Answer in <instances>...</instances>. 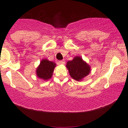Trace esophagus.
Here are the masks:
<instances>
[{
  "label": "esophagus",
  "instance_id": "1",
  "mask_svg": "<svg viewBox=\"0 0 128 128\" xmlns=\"http://www.w3.org/2000/svg\"><path fill=\"white\" fill-rule=\"evenodd\" d=\"M64 63H65L64 60H59L58 61V64H64Z\"/></svg>",
  "mask_w": 128,
  "mask_h": 128
}]
</instances>
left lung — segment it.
Wrapping results in <instances>:
<instances>
[{"instance_id": "1", "label": "left lung", "mask_w": 128, "mask_h": 128, "mask_svg": "<svg viewBox=\"0 0 128 128\" xmlns=\"http://www.w3.org/2000/svg\"><path fill=\"white\" fill-rule=\"evenodd\" d=\"M66 68L73 79L79 81L89 74L90 68L81 58L76 56L72 60L67 62Z\"/></svg>"}]
</instances>
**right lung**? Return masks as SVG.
Instances as JSON below:
<instances>
[{"mask_svg": "<svg viewBox=\"0 0 128 128\" xmlns=\"http://www.w3.org/2000/svg\"><path fill=\"white\" fill-rule=\"evenodd\" d=\"M56 64L47 59H43L36 69V75L39 78L44 80H48L52 76Z\"/></svg>", "mask_w": 128, "mask_h": 128, "instance_id": "1", "label": "right lung"}]
</instances>
